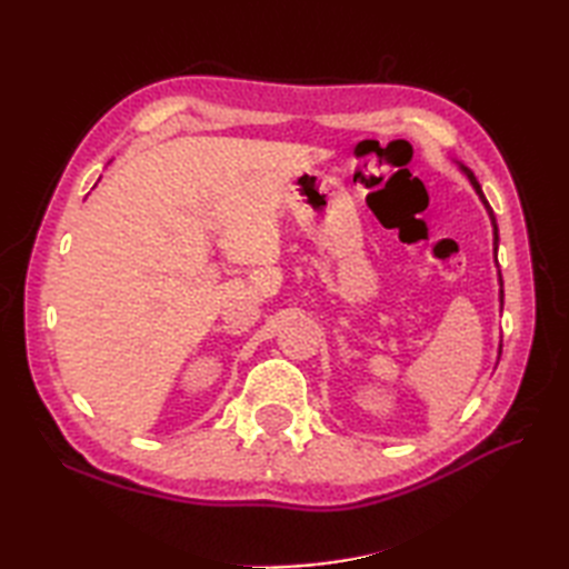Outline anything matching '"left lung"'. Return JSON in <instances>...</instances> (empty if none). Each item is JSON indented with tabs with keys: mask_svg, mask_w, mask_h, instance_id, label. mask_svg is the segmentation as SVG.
Here are the masks:
<instances>
[{
	"mask_svg": "<svg viewBox=\"0 0 569 569\" xmlns=\"http://www.w3.org/2000/svg\"><path fill=\"white\" fill-rule=\"evenodd\" d=\"M459 171H462L467 178H469V183H471V188L477 190V196H479V200L485 202V208H487V212H489V220H491V227H493V257H497V251H499V227H497V217H493V210L489 208V202H487V198H485V192H481V186L477 183V178H475V173L469 171L467 166H462L459 163ZM499 303H501V308H503V281H501V273H499ZM499 352H501V345H499Z\"/></svg>",
	"mask_w": 569,
	"mask_h": 569,
	"instance_id": "8db88e82",
	"label": "left lung"
}]
</instances>
